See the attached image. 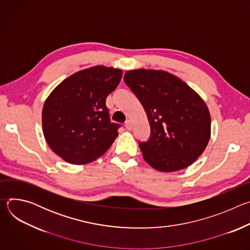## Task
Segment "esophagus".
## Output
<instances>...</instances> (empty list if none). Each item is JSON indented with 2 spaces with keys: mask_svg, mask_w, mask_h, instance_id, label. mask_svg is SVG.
<instances>
[{
  "mask_svg": "<svg viewBox=\"0 0 250 250\" xmlns=\"http://www.w3.org/2000/svg\"><path fill=\"white\" fill-rule=\"evenodd\" d=\"M125 127L128 129V130H131L132 129V122L131 121H129V120H127L126 122H125Z\"/></svg>",
  "mask_w": 250,
  "mask_h": 250,
  "instance_id": "1",
  "label": "esophagus"
}]
</instances>
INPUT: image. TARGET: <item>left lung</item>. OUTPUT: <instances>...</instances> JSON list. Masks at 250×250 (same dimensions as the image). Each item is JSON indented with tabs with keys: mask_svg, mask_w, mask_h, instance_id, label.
I'll return each mask as SVG.
<instances>
[{
	"mask_svg": "<svg viewBox=\"0 0 250 250\" xmlns=\"http://www.w3.org/2000/svg\"><path fill=\"white\" fill-rule=\"evenodd\" d=\"M124 80L144 105L150 125V138L139 142L145 160L161 172L195 162L210 137V116L203 99L166 71L129 70Z\"/></svg>",
	"mask_w": 250,
	"mask_h": 250,
	"instance_id": "8db88e82",
	"label": "left lung"
}]
</instances>
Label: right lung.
I'll return each mask as SVG.
<instances>
[{"mask_svg": "<svg viewBox=\"0 0 250 250\" xmlns=\"http://www.w3.org/2000/svg\"><path fill=\"white\" fill-rule=\"evenodd\" d=\"M121 69L102 65L63 80L42 109V128L49 147L71 164H86L102 156L117 138L105 99L119 85Z\"/></svg>", "mask_w": 250, "mask_h": 250, "instance_id": "add662e5", "label": "right lung"}]
</instances>
